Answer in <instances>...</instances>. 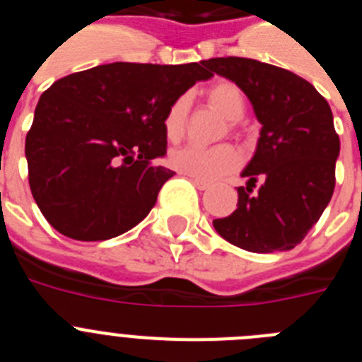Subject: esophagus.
Instances as JSON below:
<instances>
[{
  "mask_svg": "<svg viewBox=\"0 0 362 362\" xmlns=\"http://www.w3.org/2000/svg\"><path fill=\"white\" fill-rule=\"evenodd\" d=\"M190 181L194 183V187H196L197 190H206V188H210V183H206V181H201V179L190 177Z\"/></svg>",
  "mask_w": 362,
  "mask_h": 362,
  "instance_id": "34e87169",
  "label": "esophagus"
}]
</instances>
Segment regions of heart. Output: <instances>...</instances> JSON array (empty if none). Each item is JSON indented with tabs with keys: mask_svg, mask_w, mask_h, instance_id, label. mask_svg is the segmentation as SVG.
Masks as SVG:
<instances>
[{
	"mask_svg": "<svg viewBox=\"0 0 362 362\" xmlns=\"http://www.w3.org/2000/svg\"><path fill=\"white\" fill-rule=\"evenodd\" d=\"M204 101L214 112L226 119L223 134L230 132L235 137L241 136L243 130L239 121L243 119L246 112V99L235 83L226 81V79L216 81L204 90ZM190 105V95L181 94L166 108L163 130H165L168 141L177 143L187 132ZM168 163L179 174L201 179V181H214V179L238 170L241 165V158H239L238 150L228 143L210 146V148L188 145L183 148L172 150L168 156Z\"/></svg>",
	"mask_w": 362,
	"mask_h": 362,
	"instance_id": "b5f03b06",
	"label": "heart"
}]
</instances>
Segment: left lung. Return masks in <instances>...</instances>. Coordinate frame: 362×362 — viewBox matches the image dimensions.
<instances>
[{
    "mask_svg": "<svg viewBox=\"0 0 362 362\" xmlns=\"http://www.w3.org/2000/svg\"><path fill=\"white\" fill-rule=\"evenodd\" d=\"M204 65L248 95L263 124L257 150L238 188V209L214 219L221 238L255 254L292 250L330 203L339 136L332 108L297 74L248 57H212ZM264 181L253 194L257 179Z\"/></svg>",
    "mask_w": 362,
    "mask_h": 362,
    "instance_id": "left-lung-1",
    "label": "left lung"
}]
</instances>
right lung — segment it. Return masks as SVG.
Instances as JSON below:
<instances>
[{
    "mask_svg": "<svg viewBox=\"0 0 362 362\" xmlns=\"http://www.w3.org/2000/svg\"><path fill=\"white\" fill-rule=\"evenodd\" d=\"M212 76L204 62H117L57 79L41 94L25 141L45 219L78 241L116 238L145 219L174 175L152 163L166 153V108Z\"/></svg>",
    "mask_w": 362,
    "mask_h": 362,
    "instance_id": "1",
    "label": "right lung"
}]
</instances>
